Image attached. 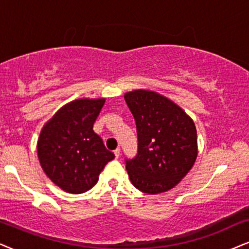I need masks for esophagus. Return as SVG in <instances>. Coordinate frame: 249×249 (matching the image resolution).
<instances>
[{
	"mask_svg": "<svg viewBox=\"0 0 249 249\" xmlns=\"http://www.w3.org/2000/svg\"><path fill=\"white\" fill-rule=\"evenodd\" d=\"M114 154H115V156H116V158H118L119 155H121V149H119V148L116 149V150L114 151Z\"/></svg>",
	"mask_w": 249,
	"mask_h": 249,
	"instance_id": "obj_1",
	"label": "esophagus"
}]
</instances>
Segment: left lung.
Listing matches in <instances>:
<instances>
[{
  "label": "left lung",
  "mask_w": 249,
  "mask_h": 249,
  "mask_svg": "<svg viewBox=\"0 0 249 249\" xmlns=\"http://www.w3.org/2000/svg\"><path fill=\"white\" fill-rule=\"evenodd\" d=\"M138 133V154L125 159L132 184L149 195L174 188L196 161L195 123L170 99L134 90L124 95Z\"/></svg>",
  "instance_id": "left-lung-1"
}]
</instances>
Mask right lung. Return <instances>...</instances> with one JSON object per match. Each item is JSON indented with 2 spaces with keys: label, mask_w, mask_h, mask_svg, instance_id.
Returning a JSON list of instances; mask_svg holds the SVG:
<instances>
[{
  "label": "right lung",
  "mask_w": 249,
  "mask_h": 249,
  "mask_svg": "<svg viewBox=\"0 0 249 249\" xmlns=\"http://www.w3.org/2000/svg\"><path fill=\"white\" fill-rule=\"evenodd\" d=\"M105 99H78L59 109L42 128L37 155L53 183L69 194H83L115 158L93 131Z\"/></svg>",
  "instance_id": "add662e5"
}]
</instances>
